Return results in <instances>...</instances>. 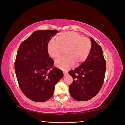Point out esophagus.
I'll return each instance as SVG.
<instances>
[{
  "label": "esophagus",
  "instance_id": "34e87169",
  "mask_svg": "<svg viewBox=\"0 0 125 125\" xmlns=\"http://www.w3.org/2000/svg\"><path fill=\"white\" fill-rule=\"evenodd\" d=\"M63 73L64 75H67L68 74V72L67 71H63Z\"/></svg>",
  "mask_w": 125,
  "mask_h": 125
}]
</instances>
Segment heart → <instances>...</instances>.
Instances as JSON below:
<instances>
[{
  "instance_id": "1",
  "label": "heart",
  "mask_w": 125,
  "mask_h": 125,
  "mask_svg": "<svg viewBox=\"0 0 125 125\" xmlns=\"http://www.w3.org/2000/svg\"><path fill=\"white\" fill-rule=\"evenodd\" d=\"M92 48L90 40L80 34L73 31L62 32L51 40L47 45L48 53L53 59H57L65 51L66 55L57 59L56 66L67 70L83 62L88 57Z\"/></svg>"
}]
</instances>
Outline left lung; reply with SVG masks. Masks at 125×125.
<instances>
[{
  "label": "left lung",
  "mask_w": 125,
  "mask_h": 125,
  "mask_svg": "<svg viewBox=\"0 0 125 125\" xmlns=\"http://www.w3.org/2000/svg\"><path fill=\"white\" fill-rule=\"evenodd\" d=\"M92 48L88 57L81 65L69 71L73 78L69 85L70 95L79 101L90 100L100 91L104 83L106 61L102 48L92 37Z\"/></svg>",
  "instance_id": "1"
}]
</instances>
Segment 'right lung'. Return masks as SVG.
<instances>
[{
  "label": "right lung",
  "mask_w": 125,
  "mask_h": 125,
  "mask_svg": "<svg viewBox=\"0 0 125 125\" xmlns=\"http://www.w3.org/2000/svg\"><path fill=\"white\" fill-rule=\"evenodd\" d=\"M58 31L34 32L19 48L14 69L22 92L30 100L45 102L53 95L55 85L63 77L62 70L54 67L47 45Z\"/></svg>",
  "instance_id": "right-lung-1"
}]
</instances>
